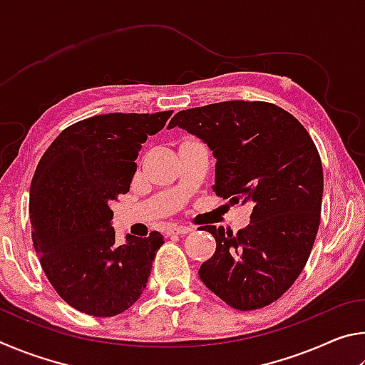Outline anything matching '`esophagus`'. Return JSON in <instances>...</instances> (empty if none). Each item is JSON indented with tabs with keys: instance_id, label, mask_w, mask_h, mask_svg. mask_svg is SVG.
<instances>
[{
	"instance_id": "34e87169",
	"label": "esophagus",
	"mask_w": 365,
	"mask_h": 365,
	"mask_svg": "<svg viewBox=\"0 0 365 365\" xmlns=\"http://www.w3.org/2000/svg\"><path fill=\"white\" fill-rule=\"evenodd\" d=\"M190 232H193V227L190 225H178V227H172L169 228V235H187Z\"/></svg>"
}]
</instances>
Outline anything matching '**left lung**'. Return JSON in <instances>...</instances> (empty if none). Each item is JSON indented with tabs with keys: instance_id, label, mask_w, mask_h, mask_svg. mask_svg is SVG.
<instances>
[{
	"instance_id": "8db88e82",
	"label": "left lung",
	"mask_w": 365,
	"mask_h": 365,
	"mask_svg": "<svg viewBox=\"0 0 365 365\" xmlns=\"http://www.w3.org/2000/svg\"><path fill=\"white\" fill-rule=\"evenodd\" d=\"M212 150V191L232 205L251 202L250 225L233 233L206 225L215 252L200 279L238 311L269 306L304 269L320 224L324 172L311 135L285 109L265 101H224L177 113Z\"/></svg>"
}]
</instances>
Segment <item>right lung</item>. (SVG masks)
<instances>
[{"label":"right lung","instance_id":"1","mask_svg":"<svg viewBox=\"0 0 365 365\" xmlns=\"http://www.w3.org/2000/svg\"><path fill=\"white\" fill-rule=\"evenodd\" d=\"M174 110L101 114L72 123L43 154L30 185L34 248L67 304L113 317L137 301L150 279L159 232L115 243L110 202L130 190L138 151Z\"/></svg>","mask_w":365,"mask_h":365}]
</instances>
